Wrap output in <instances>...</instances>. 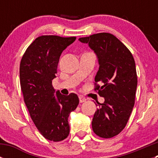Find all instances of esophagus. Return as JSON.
Listing matches in <instances>:
<instances>
[{
    "label": "esophagus",
    "mask_w": 158,
    "mask_h": 158,
    "mask_svg": "<svg viewBox=\"0 0 158 158\" xmlns=\"http://www.w3.org/2000/svg\"><path fill=\"white\" fill-rule=\"evenodd\" d=\"M79 102H80V103L85 102L86 101V99H85V98H84V97H82V96H79Z\"/></svg>",
    "instance_id": "1"
}]
</instances>
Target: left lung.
I'll return each mask as SVG.
<instances>
[{
	"mask_svg": "<svg viewBox=\"0 0 158 158\" xmlns=\"http://www.w3.org/2000/svg\"><path fill=\"white\" fill-rule=\"evenodd\" d=\"M79 41L87 44L98 59L95 89L105 102L100 104L92 122V130L101 138L118 135L126 125L135 105L138 78L135 60L129 49L108 33H100Z\"/></svg>",
	"mask_w": 158,
	"mask_h": 158,
	"instance_id": "1",
	"label": "left lung"
}]
</instances>
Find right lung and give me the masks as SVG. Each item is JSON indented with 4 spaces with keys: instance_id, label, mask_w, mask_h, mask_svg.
I'll use <instances>...</instances> for the list:
<instances>
[{
    "instance_id": "1",
    "label": "right lung",
    "mask_w": 158,
    "mask_h": 158,
    "mask_svg": "<svg viewBox=\"0 0 158 158\" xmlns=\"http://www.w3.org/2000/svg\"><path fill=\"white\" fill-rule=\"evenodd\" d=\"M76 39L39 36L28 47L20 62V82L25 105L39 131L49 141L67 138L68 118L79 102L77 95H62L52 85L61 53Z\"/></svg>"
}]
</instances>
